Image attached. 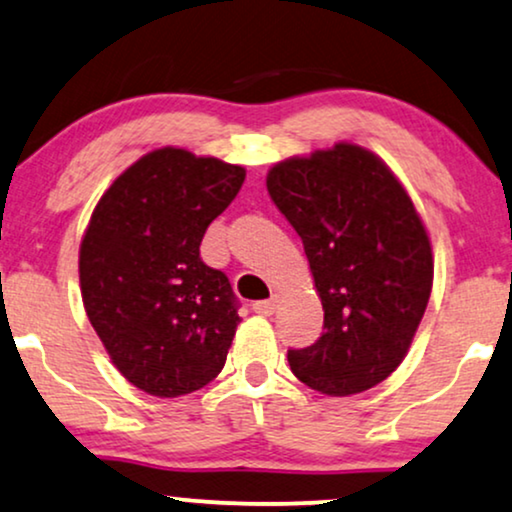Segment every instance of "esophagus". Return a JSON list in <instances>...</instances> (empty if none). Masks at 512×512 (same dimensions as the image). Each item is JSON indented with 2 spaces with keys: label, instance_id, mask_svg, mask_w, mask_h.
Listing matches in <instances>:
<instances>
[{
  "label": "esophagus",
  "instance_id": "obj_1",
  "mask_svg": "<svg viewBox=\"0 0 512 512\" xmlns=\"http://www.w3.org/2000/svg\"><path fill=\"white\" fill-rule=\"evenodd\" d=\"M276 307H278V297L276 295L271 297V300H260V302L252 304L255 314H262V316H271L276 312Z\"/></svg>",
  "mask_w": 512,
  "mask_h": 512
}]
</instances>
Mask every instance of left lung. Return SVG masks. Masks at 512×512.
<instances>
[{
    "mask_svg": "<svg viewBox=\"0 0 512 512\" xmlns=\"http://www.w3.org/2000/svg\"><path fill=\"white\" fill-rule=\"evenodd\" d=\"M276 208L302 238L321 338L290 349L297 380L328 397L383 383L409 354L432 293L435 257L416 205L383 158L338 141L267 172Z\"/></svg>",
    "mask_w": 512,
    "mask_h": 512,
    "instance_id": "8db88e82",
    "label": "left lung"
}]
</instances>
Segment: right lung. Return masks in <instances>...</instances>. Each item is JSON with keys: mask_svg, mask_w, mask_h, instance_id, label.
<instances>
[{"mask_svg": "<svg viewBox=\"0 0 512 512\" xmlns=\"http://www.w3.org/2000/svg\"><path fill=\"white\" fill-rule=\"evenodd\" d=\"M245 167L165 146L103 191L80 243L84 312L113 366L153 397H181L224 368L241 316L200 241Z\"/></svg>", "mask_w": 512, "mask_h": 512, "instance_id": "1", "label": "right lung"}]
</instances>
